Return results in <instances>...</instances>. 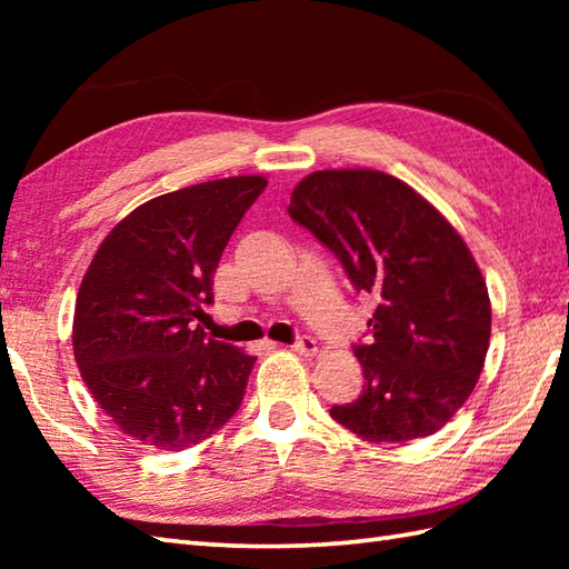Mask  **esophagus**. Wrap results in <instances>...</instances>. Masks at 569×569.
Segmentation results:
<instances>
[{"label": "esophagus", "instance_id": "1", "mask_svg": "<svg viewBox=\"0 0 569 569\" xmlns=\"http://www.w3.org/2000/svg\"><path fill=\"white\" fill-rule=\"evenodd\" d=\"M298 355H306V357H312V355H318V342L312 340L310 335H300L298 340L291 345Z\"/></svg>", "mask_w": 569, "mask_h": 569}]
</instances>
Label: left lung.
<instances>
[{
  "label": "left lung",
  "mask_w": 569,
  "mask_h": 569,
  "mask_svg": "<svg viewBox=\"0 0 569 569\" xmlns=\"http://www.w3.org/2000/svg\"><path fill=\"white\" fill-rule=\"evenodd\" d=\"M288 214L377 298L373 340L355 345L365 389L330 416L369 442L438 432L475 391L491 335L489 291L465 239L403 180L371 168L310 173Z\"/></svg>",
  "instance_id": "1"
}]
</instances>
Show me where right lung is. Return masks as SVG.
Masks as SVG:
<instances>
[{
	"instance_id": "right-lung-1",
	"label": "right lung",
	"mask_w": 569,
	"mask_h": 569,
	"mask_svg": "<svg viewBox=\"0 0 569 569\" xmlns=\"http://www.w3.org/2000/svg\"><path fill=\"white\" fill-rule=\"evenodd\" d=\"M263 188V176H234L143 202L82 278L72 320L80 377L141 445L186 450L241 406L257 357L212 340L198 320L227 241Z\"/></svg>"
}]
</instances>
